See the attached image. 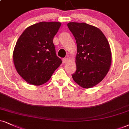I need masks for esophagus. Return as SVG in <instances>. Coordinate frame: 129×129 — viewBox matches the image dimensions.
Listing matches in <instances>:
<instances>
[{
  "label": "esophagus",
  "instance_id": "obj_1",
  "mask_svg": "<svg viewBox=\"0 0 129 129\" xmlns=\"http://www.w3.org/2000/svg\"><path fill=\"white\" fill-rule=\"evenodd\" d=\"M62 61H63V63H67L68 61V58H63Z\"/></svg>",
  "mask_w": 129,
  "mask_h": 129
}]
</instances>
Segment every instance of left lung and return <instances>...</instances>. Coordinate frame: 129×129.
Returning a JSON list of instances; mask_svg holds the SVG:
<instances>
[{"label":"left lung","mask_w":129,"mask_h":129,"mask_svg":"<svg viewBox=\"0 0 129 129\" xmlns=\"http://www.w3.org/2000/svg\"><path fill=\"white\" fill-rule=\"evenodd\" d=\"M76 40L77 70L72 75L75 82L88 89L100 83L111 65V52L107 38L98 28L84 22L68 23Z\"/></svg>","instance_id":"8db88e82"}]
</instances>
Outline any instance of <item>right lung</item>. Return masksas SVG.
Returning a JSON list of instances; mask_svg holds the SVG:
<instances>
[{
    "instance_id": "1",
    "label": "right lung",
    "mask_w": 129,
    "mask_h": 129,
    "mask_svg": "<svg viewBox=\"0 0 129 129\" xmlns=\"http://www.w3.org/2000/svg\"><path fill=\"white\" fill-rule=\"evenodd\" d=\"M61 22H40L27 27L18 39L13 52L15 67L29 84L46 83L61 64L53 39Z\"/></svg>"
}]
</instances>
